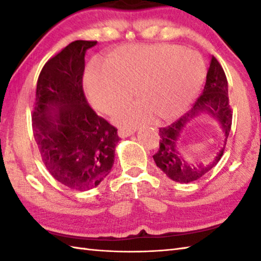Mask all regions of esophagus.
I'll list each match as a JSON object with an SVG mask.
<instances>
[{
	"label": "esophagus",
	"mask_w": 261,
	"mask_h": 261,
	"mask_svg": "<svg viewBox=\"0 0 261 261\" xmlns=\"http://www.w3.org/2000/svg\"><path fill=\"white\" fill-rule=\"evenodd\" d=\"M135 130H127V129H120L118 130V136L121 137V138H125V137H129L131 135H134Z\"/></svg>",
	"instance_id": "obj_1"
}]
</instances>
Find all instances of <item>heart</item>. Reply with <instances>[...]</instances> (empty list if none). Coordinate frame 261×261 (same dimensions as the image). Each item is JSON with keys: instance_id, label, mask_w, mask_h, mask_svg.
<instances>
[{"instance_id": "obj_1", "label": "heart", "mask_w": 261, "mask_h": 261, "mask_svg": "<svg viewBox=\"0 0 261 261\" xmlns=\"http://www.w3.org/2000/svg\"><path fill=\"white\" fill-rule=\"evenodd\" d=\"M205 64L194 51L175 45H125L115 50L108 64L93 62L85 74L91 103L113 114L136 94L144 102L126 106L117 114L124 124H136L152 113L169 121L182 115L199 92Z\"/></svg>"}]
</instances>
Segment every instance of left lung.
I'll return each mask as SVG.
<instances>
[{
  "label": "left lung",
  "instance_id": "8db88e82",
  "mask_svg": "<svg viewBox=\"0 0 261 261\" xmlns=\"http://www.w3.org/2000/svg\"><path fill=\"white\" fill-rule=\"evenodd\" d=\"M200 113L210 114L219 121L224 130L225 140L224 147L213 161L208 164L193 165L180 155L178 151V138L186 123ZM231 121L232 112L230 105H229L226 73H224L219 61L214 56H212L204 90H202L201 95L192 106V108L177 121L171 123L170 125L159 129L160 147L153 155L156 166L168 177L175 180V182L190 183L199 179L208 173L212 168L215 167L216 163L222 158L229 132L231 129Z\"/></svg>",
  "mask_w": 261,
  "mask_h": 261
}]
</instances>
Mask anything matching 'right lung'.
<instances>
[{
  "label": "right lung",
  "instance_id": "add662e5",
  "mask_svg": "<svg viewBox=\"0 0 261 261\" xmlns=\"http://www.w3.org/2000/svg\"><path fill=\"white\" fill-rule=\"evenodd\" d=\"M96 41L77 40L43 65L37 83L32 129L47 170L77 191L99 185L114 165L117 129L85 98V53Z\"/></svg>",
  "mask_w": 261,
  "mask_h": 261
}]
</instances>
